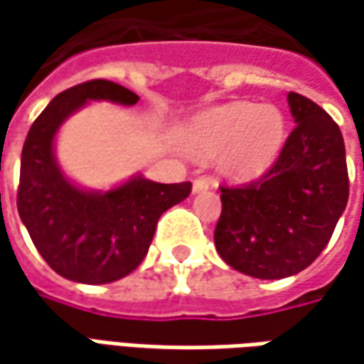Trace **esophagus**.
<instances>
[{
  "label": "esophagus",
  "mask_w": 364,
  "mask_h": 364,
  "mask_svg": "<svg viewBox=\"0 0 364 364\" xmlns=\"http://www.w3.org/2000/svg\"><path fill=\"white\" fill-rule=\"evenodd\" d=\"M208 186H210L208 178H194V182H192V192H194V194H198V192L208 190Z\"/></svg>",
  "instance_id": "esophagus-1"
}]
</instances>
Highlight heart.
Masks as SVG:
<instances>
[{"mask_svg":"<svg viewBox=\"0 0 364 364\" xmlns=\"http://www.w3.org/2000/svg\"><path fill=\"white\" fill-rule=\"evenodd\" d=\"M286 141V117L273 105L239 101L204 111L182 133V147L196 158L225 154L223 168L235 180L261 176Z\"/></svg>","mask_w":364,"mask_h":364,"instance_id":"heart-1","label":"heart"}]
</instances>
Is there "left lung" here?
I'll list each match as a JSON object with an SVG mask.
<instances>
[{
	"label": "left lung",
	"mask_w": 364,
	"mask_h": 364,
	"mask_svg": "<svg viewBox=\"0 0 364 364\" xmlns=\"http://www.w3.org/2000/svg\"><path fill=\"white\" fill-rule=\"evenodd\" d=\"M296 127L272 168L245 186H220L215 245L232 269L282 279L296 275L328 245L348 203L344 139L328 113L289 92Z\"/></svg>",
	"instance_id": "1"
}]
</instances>
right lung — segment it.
Returning <instances> with one entry per match:
<instances>
[{"instance_id":"obj_1","label":"right lung","mask_w":364,"mask_h":364,"mask_svg":"<svg viewBox=\"0 0 364 364\" xmlns=\"http://www.w3.org/2000/svg\"><path fill=\"white\" fill-rule=\"evenodd\" d=\"M87 101L135 105L139 97L105 78L56 95L32 123L21 149L18 213L54 272L97 286L129 275L144 261L160 217L188 196L192 184L135 176L109 192H89L66 180L54 158V135Z\"/></svg>"}]
</instances>
